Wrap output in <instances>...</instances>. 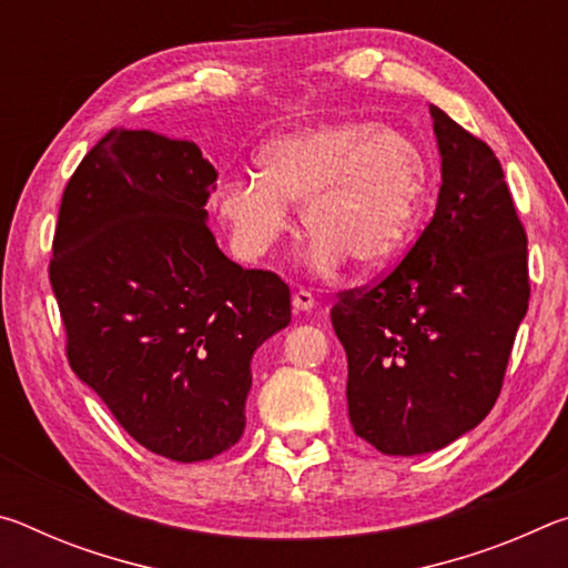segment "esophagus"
I'll use <instances>...</instances> for the list:
<instances>
[{"instance_id": "obj_1", "label": "esophagus", "mask_w": 568, "mask_h": 568, "mask_svg": "<svg viewBox=\"0 0 568 568\" xmlns=\"http://www.w3.org/2000/svg\"><path fill=\"white\" fill-rule=\"evenodd\" d=\"M293 307L297 313H311L313 307H315V297H313V293H307V291H295L293 293Z\"/></svg>"}]
</instances>
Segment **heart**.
I'll list each match as a JSON object with an SVG mask.
<instances>
[{"label":"heart","mask_w":568,"mask_h":568,"mask_svg":"<svg viewBox=\"0 0 568 568\" xmlns=\"http://www.w3.org/2000/svg\"><path fill=\"white\" fill-rule=\"evenodd\" d=\"M261 175H235L217 192V215L243 257H261L291 227L303 203L311 230L303 261L333 275L353 261L386 271L406 253L428 197V162L403 130L338 120L287 132L261 150Z\"/></svg>","instance_id":"b5f03b06"}]
</instances>
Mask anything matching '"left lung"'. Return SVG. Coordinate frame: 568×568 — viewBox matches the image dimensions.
<instances>
[{
  "label": "left lung",
  "mask_w": 568,
  "mask_h": 568,
  "mask_svg": "<svg viewBox=\"0 0 568 568\" xmlns=\"http://www.w3.org/2000/svg\"><path fill=\"white\" fill-rule=\"evenodd\" d=\"M430 118L434 217L396 271L331 311L348 355L353 430L386 456L430 454L488 416L531 293L501 162L436 104Z\"/></svg>",
  "instance_id": "1"
}]
</instances>
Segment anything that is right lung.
I'll list each match as a JSON object with an SVG mask.
<instances>
[{"mask_svg":"<svg viewBox=\"0 0 568 568\" xmlns=\"http://www.w3.org/2000/svg\"><path fill=\"white\" fill-rule=\"evenodd\" d=\"M217 170L190 140L112 130L62 195L50 283L67 358L140 446L207 460L245 430L255 351L291 323V287L217 247Z\"/></svg>","mask_w":568,"mask_h":568,"instance_id":"1","label":"right lung"}]
</instances>
